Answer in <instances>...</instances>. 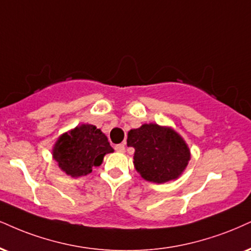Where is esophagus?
I'll return each mask as SVG.
<instances>
[{"label": "esophagus", "mask_w": 251, "mask_h": 251, "mask_svg": "<svg viewBox=\"0 0 251 251\" xmlns=\"http://www.w3.org/2000/svg\"><path fill=\"white\" fill-rule=\"evenodd\" d=\"M115 150L117 151V152H125V150H126L125 144H116Z\"/></svg>", "instance_id": "esophagus-1"}]
</instances>
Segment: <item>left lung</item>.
Listing matches in <instances>:
<instances>
[{"mask_svg": "<svg viewBox=\"0 0 251 251\" xmlns=\"http://www.w3.org/2000/svg\"><path fill=\"white\" fill-rule=\"evenodd\" d=\"M126 144L135 149L136 171L145 180L156 184L177 179L191 158L190 149L181 136L156 123L131 129Z\"/></svg>", "mask_w": 251, "mask_h": 251, "instance_id": "8db88e82", "label": "left lung"}]
</instances>
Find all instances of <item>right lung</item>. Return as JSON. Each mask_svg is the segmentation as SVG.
<instances>
[{"instance_id": "obj_1", "label": "right lung", "mask_w": 251, "mask_h": 251, "mask_svg": "<svg viewBox=\"0 0 251 251\" xmlns=\"http://www.w3.org/2000/svg\"><path fill=\"white\" fill-rule=\"evenodd\" d=\"M107 136L92 125H81L65 132L55 142L52 156L71 177L87 176L100 166L104 154L113 152Z\"/></svg>"}]
</instances>
